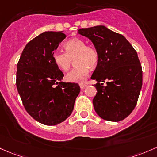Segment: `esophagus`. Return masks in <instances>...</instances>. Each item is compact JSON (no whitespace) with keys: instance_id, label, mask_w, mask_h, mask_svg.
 Listing matches in <instances>:
<instances>
[{"instance_id":"esophagus-1","label":"esophagus","mask_w":157,"mask_h":157,"mask_svg":"<svg viewBox=\"0 0 157 157\" xmlns=\"http://www.w3.org/2000/svg\"><path fill=\"white\" fill-rule=\"evenodd\" d=\"M86 86H87V84H86V83L80 84V89H83Z\"/></svg>"}]
</instances>
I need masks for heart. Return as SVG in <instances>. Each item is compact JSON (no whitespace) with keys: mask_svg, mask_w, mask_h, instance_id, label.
Instances as JSON below:
<instances>
[{"mask_svg":"<svg viewBox=\"0 0 157 157\" xmlns=\"http://www.w3.org/2000/svg\"><path fill=\"white\" fill-rule=\"evenodd\" d=\"M65 52L61 51L53 53V60L56 66L63 71H67L75 60L77 66L66 75L68 82L82 83L86 81L89 74V67L94 68L98 64V53L92 46L80 39H73L65 44Z\"/></svg>","mask_w":157,"mask_h":157,"instance_id":"heart-1","label":"heart"}]
</instances>
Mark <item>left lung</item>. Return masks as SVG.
Segmentation results:
<instances>
[{
    "mask_svg": "<svg viewBox=\"0 0 157 157\" xmlns=\"http://www.w3.org/2000/svg\"><path fill=\"white\" fill-rule=\"evenodd\" d=\"M98 53V62L91 78L98 92L93 98L96 113L103 119L120 121L137 104L142 86V69L137 52L124 36L104 25L78 30ZM106 82L107 86H102Z\"/></svg>",
    "mask_w": 157,
    "mask_h": 157,
    "instance_id": "obj_1",
    "label": "left lung"
}]
</instances>
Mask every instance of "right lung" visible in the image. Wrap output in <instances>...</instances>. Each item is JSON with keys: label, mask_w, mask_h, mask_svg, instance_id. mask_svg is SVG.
<instances>
[{"label": "right lung", "mask_w": 157, "mask_h": 157, "mask_svg": "<svg viewBox=\"0 0 157 157\" xmlns=\"http://www.w3.org/2000/svg\"><path fill=\"white\" fill-rule=\"evenodd\" d=\"M66 36L47 31L26 44L17 64L16 86L26 111L48 126L66 120L80 93L79 85L61 82L64 75L52 56Z\"/></svg>", "instance_id": "1"}]
</instances>
